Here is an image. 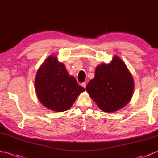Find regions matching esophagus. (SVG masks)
Instances as JSON below:
<instances>
[{
  "mask_svg": "<svg viewBox=\"0 0 158 158\" xmlns=\"http://www.w3.org/2000/svg\"><path fill=\"white\" fill-rule=\"evenodd\" d=\"M81 86H82V87H83V88H85V87H86V83H81Z\"/></svg>",
  "mask_w": 158,
  "mask_h": 158,
  "instance_id": "1",
  "label": "esophagus"
}]
</instances>
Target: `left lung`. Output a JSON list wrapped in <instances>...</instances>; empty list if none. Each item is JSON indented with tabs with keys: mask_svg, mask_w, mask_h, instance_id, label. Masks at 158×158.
Masks as SVG:
<instances>
[{
	"mask_svg": "<svg viewBox=\"0 0 158 158\" xmlns=\"http://www.w3.org/2000/svg\"><path fill=\"white\" fill-rule=\"evenodd\" d=\"M134 85L133 77L126 65L115 56L110 64L96 67L94 78L89 81L86 90L102 111L112 113L130 102Z\"/></svg>",
	"mask_w": 158,
	"mask_h": 158,
	"instance_id": "8db88e82",
	"label": "left lung"
}]
</instances>
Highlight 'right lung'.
<instances>
[{
  "label": "right lung",
  "instance_id": "add662e5",
  "mask_svg": "<svg viewBox=\"0 0 158 158\" xmlns=\"http://www.w3.org/2000/svg\"><path fill=\"white\" fill-rule=\"evenodd\" d=\"M35 90L43 106L53 111L63 112L72 106L85 89L69 75L64 64L58 62L56 56H50L36 73Z\"/></svg>",
  "mask_w": 158,
  "mask_h": 158
}]
</instances>
